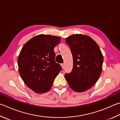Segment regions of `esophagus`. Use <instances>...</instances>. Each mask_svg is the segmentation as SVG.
I'll list each match as a JSON object with an SVG mask.
<instances>
[{
  "label": "esophagus",
  "mask_w": 120,
  "mask_h": 120,
  "mask_svg": "<svg viewBox=\"0 0 120 120\" xmlns=\"http://www.w3.org/2000/svg\"><path fill=\"white\" fill-rule=\"evenodd\" d=\"M61 66H62V68L63 69L64 68V64H61Z\"/></svg>",
  "instance_id": "esophagus-1"
}]
</instances>
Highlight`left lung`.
<instances>
[{
  "label": "left lung",
  "mask_w": 120,
  "mask_h": 120,
  "mask_svg": "<svg viewBox=\"0 0 120 120\" xmlns=\"http://www.w3.org/2000/svg\"><path fill=\"white\" fill-rule=\"evenodd\" d=\"M71 52L73 67L65 78L74 91L89 89L98 81L102 69L103 57L100 47L88 35L73 34L65 40Z\"/></svg>",
  "instance_id": "obj_1"
}]
</instances>
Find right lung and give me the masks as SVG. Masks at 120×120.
Here are the masks:
<instances>
[{
    "label": "right lung",
    "instance_id": "right-lung-1",
    "mask_svg": "<svg viewBox=\"0 0 120 120\" xmlns=\"http://www.w3.org/2000/svg\"><path fill=\"white\" fill-rule=\"evenodd\" d=\"M60 38L40 34L32 38L22 47L18 58L19 74L27 86L37 94L50 90L54 79L62 71L55 62L54 49Z\"/></svg>",
    "mask_w": 120,
    "mask_h": 120
}]
</instances>
